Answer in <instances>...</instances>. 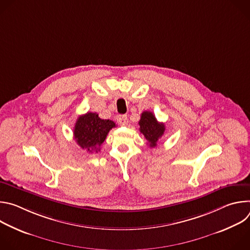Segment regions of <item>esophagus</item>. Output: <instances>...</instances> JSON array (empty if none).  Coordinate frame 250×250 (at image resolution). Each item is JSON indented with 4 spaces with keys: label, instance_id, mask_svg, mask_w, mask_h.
<instances>
[{
    "label": "esophagus",
    "instance_id": "34e87169",
    "mask_svg": "<svg viewBox=\"0 0 250 250\" xmlns=\"http://www.w3.org/2000/svg\"><path fill=\"white\" fill-rule=\"evenodd\" d=\"M117 121L121 125H125L127 124V117L125 115H119L117 117Z\"/></svg>",
    "mask_w": 250,
    "mask_h": 250
}]
</instances>
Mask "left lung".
Segmentation results:
<instances>
[{"label": "left lung", "mask_w": 250, "mask_h": 250, "mask_svg": "<svg viewBox=\"0 0 250 250\" xmlns=\"http://www.w3.org/2000/svg\"><path fill=\"white\" fill-rule=\"evenodd\" d=\"M139 125V131L144 134L150 147H155L157 141L162 137L165 131L164 124L159 123L151 112H144L141 114Z\"/></svg>", "instance_id": "left-lung-1"}]
</instances>
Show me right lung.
<instances>
[{"label":"right lung","instance_id":"add662e5","mask_svg":"<svg viewBox=\"0 0 250 250\" xmlns=\"http://www.w3.org/2000/svg\"><path fill=\"white\" fill-rule=\"evenodd\" d=\"M116 126L111 120H102L96 113H87L78 118L74 126L77 145L89 152L100 150L109 131Z\"/></svg>","mask_w":250,"mask_h":250}]
</instances>
